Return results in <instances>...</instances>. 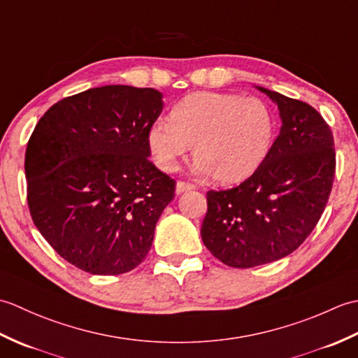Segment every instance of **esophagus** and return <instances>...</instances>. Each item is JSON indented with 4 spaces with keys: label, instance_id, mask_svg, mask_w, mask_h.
<instances>
[{
    "label": "esophagus",
    "instance_id": "esophagus-1",
    "mask_svg": "<svg viewBox=\"0 0 358 358\" xmlns=\"http://www.w3.org/2000/svg\"><path fill=\"white\" fill-rule=\"evenodd\" d=\"M192 189H195V185L192 183H186V181H178L177 183V194H183V192H187V191H192Z\"/></svg>",
    "mask_w": 358,
    "mask_h": 358
}]
</instances>
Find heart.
<instances>
[{"instance_id":"obj_1","label":"heart","mask_w":358,"mask_h":358,"mask_svg":"<svg viewBox=\"0 0 358 358\" xmlns=\"http://www.w3.org/2000/svg\"><path fill=\"white\" fill-rule=\"evenodd\" d=\"M275 115L255 96L199 92L183 98L171 120L150 124L148 144L157 166L173 172L194 144V172L232 183L260 164L272 146Z\"/></svg>"}]
</instances>
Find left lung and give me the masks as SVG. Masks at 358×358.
Here are the masks:
<instances>
[{"instance_id": "obj_1", "label": "left lung", "mask_w": 358, "mask_h": 358, "mask_svg": "<svg viewBox=\"0 0 358 358\" xmlns=\"http://www.w3.org/2000/svg\"><path fill=\"white\" fill-rule=\"evenodd\" d=\"M278 106L281 129L257 171L226 191L208 192L201 238L231 268L277 262L320 220L336 175L331 127L313 106L258 87Z\"/></svg>"}]
</instances>
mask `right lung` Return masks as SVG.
<instances>
[{"mask_svg":"<svg viewBox=\"0 0 358 358\" xmlns=\"http://www.w3.org/2000/svg\"><path fill=\"white\" fill-rule=\"evenodd\" d=\"M162 98L150 87H94L53 104L30 135V215L45 241L81 271L118 275L149 252L175 194V180L148 158Z\"/></svg>","mask_w":358,"mask_h":358,"instance_id":"1","label":"right lung"}]
</instances>
